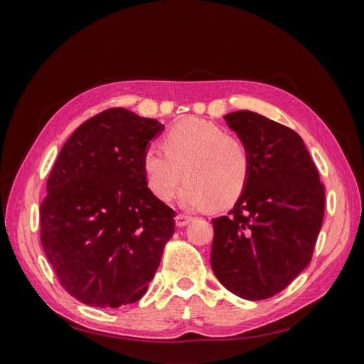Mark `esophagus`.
Instances as JSON below:
<instances>
[{
  "label": "esophagus",
  "mask_w": 364,
  "mask_h": 364,
  "mask_svg": "<svg viewBox=\"0 0 364 364\" xmlns=\"http://www.w3.org/2000/svg\"><path fill=\"white\" fill-rule=\"evenodd\" d=\"M174 222H176V226L183 228V226L190 225L193 222V217L185 215V214H178V215H176V218H174Z\"/></svg>",
  "instance_id": "1"
}]
</instances>
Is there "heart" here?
<instances>
[{"label":"heart","mask_w":364,"mask_h":364,"mask_svg":"<svg viewBox=\"0 0 364 364\" xmlns=\"http://www.w3.org/2000/svg\"><path fill=\"white\" fill-rule=\"evenodd\" d=\"M164 147L149 146L142 155V171L158 199L168 202L182 176L186 181L178 199L191 211L211 203L228 206L243 193L250 171L249 150L225 127L186 117L167 132Z\"/></svg>","instance_id":"obj_1"}]
</instances>
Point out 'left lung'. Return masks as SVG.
Instances as JSON below:
<instances>
[{
  "mask_svg": "<svg viewBox=\"0 0 364 364\" xmlns=\"http://www.w3.org/2000/svg\"><path fill=\"white\" fill-rule=\"evenodd\" d=\"M223 118L246 144L250 171L234 208L211 220V266L229 291L247 301L267 299L311 261L325 190L294 130L250 111Z\"/></svg>",
  "mask_w": 364,
  "mask_h": 364,
  "instance_id": "left-lung-1",
  "label": "left lung"
}]
</instances>
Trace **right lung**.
I'll list each match as a JSON object with an SVG mask.
<instances>
[{
    "label": "right lung",
    "mask_w": 364,
    "mask_h": 364,
    "mask_svg": "<svg viewBox=\"0 0 364 364\" xmlns=\"http://www.w3.org/2000/svg\"><path fill=\"white\" fill-rule=\"evenodd\" d=\"M158 119L107 109L65 142L41 203V243L77 301L118 308L146 294L174 232V211L150 191L142 155Z\"/></svg>",
    "instance_id": "1"
}]
</instances>
